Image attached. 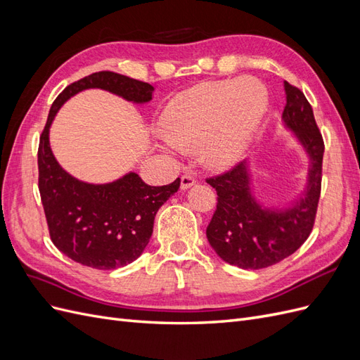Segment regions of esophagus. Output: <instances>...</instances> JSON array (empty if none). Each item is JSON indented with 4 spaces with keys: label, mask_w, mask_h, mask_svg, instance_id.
<instances>
[{
    "label": "esophagus",
    "mask_w": 360,
    "mask_h": 360,
    "mask_svg": "<svg viewBox=\"0 0 360 360\" xmlns=\"http://www.w3.org/2000/svg\"><path fill=\"white\" fill-rule=\"evenodd\" d=\"M195 183H197V181H195V179L191 176V174H184V176H181L180 186H181V189H183V191H186V189L192 188Z\"/></svg>",
    "instance_id": "1"
}]
</instances>
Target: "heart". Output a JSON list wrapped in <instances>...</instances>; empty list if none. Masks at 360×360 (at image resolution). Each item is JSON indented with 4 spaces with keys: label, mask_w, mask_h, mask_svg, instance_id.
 <instances>
[{
    "label": "heart",
    "mask_w": 360,
    "mask_h": 360,
    "mask_svg": "<svg viewBox=\"0 0 360 360\" xmlns=\"http://www.w3.org/2000/svg\"><path fill=\"white\" fill-rule=\"evenodd\" d=\"M267 102L266 86L250 76L198 84L165 108L160 143L169 151L198 146L207 165L230 168L246 153Z\"/></svg>",
    "instance_id": "obj_1"
}]
</instances>
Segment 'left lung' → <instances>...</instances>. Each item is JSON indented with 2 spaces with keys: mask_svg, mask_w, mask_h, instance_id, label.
Listing matches in <instances>:
<instances>
[{
  "mask_svg": "<svg viewBox=\"0 0 360 360\" xmlns=\"http://www.w3.org/2000/svg\"><path fill=\"white\" fill-rule=\"evenodd\" d=\"M284 86L287 105L282 120L311 160L308 183L302 197L281 210L261 205L250 191L248 162L237 163L230 171L207 179L217 193L216 210L205 231L207 240L224 261L240 269H264L296 252L309 237L317 214L323 136L304 94L287 81Z\"/></svg>",
  "mask_w": 360,
  "mask_h": 360,
  "instance_id": "left-lung-1",
  "label": "left lung"
}]
</instances>
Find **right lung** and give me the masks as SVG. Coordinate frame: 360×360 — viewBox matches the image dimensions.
<instances>
[{"mask_svg":"<svg viewBox=\"0 0 360 360\" xmlns=\"http://www.w3.org/2000/svg\"><path fill=\"white\" fill-rule=\"evenodd\" d=\"M86 89L111 91L134 103H146L153 85L114 72H96L64 89L53 101L39 151V191L49 236L64 255L99 270L124 267L135 261L153 233L160 205L180 188V179L167 186H148L136 172L112 183L91 184L64 171L49 146V127L61 105Z\"/></svg>","mask_w":360,"mask_h":360,"instance_id":"obj_1","label":"right lung"}]
</instances>
